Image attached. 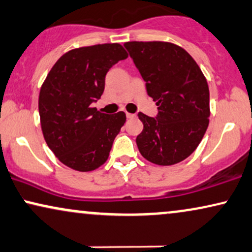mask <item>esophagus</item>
Wrapping results in <instances>:
<instances>
[{
    "label": "esophagus",
    "instance_id": "34e87169",
    "mask_svg": "<svg viewBox=\"0 0 252 252\" xmlns=\"http://www.w3.org/2000/svg\"><path fill=\"white\" fill-rule=\"evenodd\" d=\"M126 117H127V118H128V119H133V118H135V117H136V114L126 112Z\"/></svg>",
    "mask_w": 252,
    "mask_h": 252
}]
</instances>
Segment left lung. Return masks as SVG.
<instances>
[{"label": "left lung", "mask_w": 252, "mask_h": 252, "mask_svg": "<svg viewBox=\"0 0 252 252\" xmlns=\"http://www.w3.org/2000/svg\"><path fill=\"white\" fill-rule=\"evenodd\" d=\"M158 105L156 118L139 112L143 124L136 136L139 152L158 165H172L189 158L204 138L210 123V90L194 59L166 41L124 44Z\"/></svg>", "instance_id": "left-lung-1"}]
</instances>
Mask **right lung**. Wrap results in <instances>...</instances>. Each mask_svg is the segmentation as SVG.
Masks as SVG:
<instances>
[{
  "label": "right lung",
  "mask_w": 252,
  "mask_h": 252,
  "mask_svg": "<svg viewBox=\"0 0 252 252\" xmlns=\"http://www.w3.org/2000/svg\"><path fill=\"white\" fill-rule=\"evenodd\" d=\"M128 57L120 44L68 51L47 74L39 93V116L47 146L59 161L76 171H93L106 162L126 114H106L91 104L99 99L106 73Z\"/></svg>",
  "instance_id": "add662e5"
}]
</instances>
